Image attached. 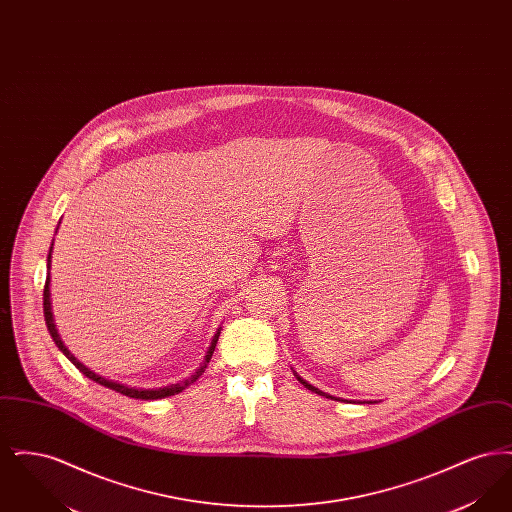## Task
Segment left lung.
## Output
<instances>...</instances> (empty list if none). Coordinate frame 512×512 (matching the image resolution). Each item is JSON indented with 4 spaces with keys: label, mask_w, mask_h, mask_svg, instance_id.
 <instances>
[{
    "label": "left lung",
    "mask_w": 512,
    "mask_h": 512,
    "mask_svg": "<svg viewBox=\"0 0 512 512\" xmlns=\"http://www.w3.org/2000/svg\"><path fill=\"white\" fill-rule=\"evenodd\" d=\"M293 374H295V378H297V380H299V382H301V384H303V386H305L307 390L315 391V393H318V395H324V397H328V399H336V401H345V399H340V397H334V395H330V393H326V391L318 390V388H315L313 384H309L307 380H303V378H301V376H299L297 372H293ZM365 403H368V401H365ZM370 403H372V401H370Z\"/></svg>",
    "instance_id": "obj_1"
}]
</instances>
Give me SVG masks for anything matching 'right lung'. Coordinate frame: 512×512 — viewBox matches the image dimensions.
<instances>
[{"instance_id": "right-lung-1", "label": "right lung", "mask_w": 512, "mask_h": 512, "mask_svg": "<svg viewBox=\"0 0 512 512\" xmlns=\"http://www.w3.org/2000/svg\"><path fill=\"white\" fill-rule=\"evenodd\" d=\"M57 228H59V224H57ZM57 232V230H55ZM51 253H53V244L49 247L48 253V278H46V286H44V317H46V326H48L49 336H51V340L55 341V345L61 349V353L73 363L86 378H90V380H94L96 384L99 386H105V388H109V390L117 391V393H122V395H126V397H132V399H144V401H153V399H165V397H171V395H176V393H180L182 390H186L188 386H192L195 380L205 372V368L209 365V361H211V357H213V351H215V345H217V341H219L220 336V328L217 330V334L213 336V341H211V345H209V349H207V355H205V359H203V363L199 365V368L195 370L192 376H188V378H184V380H180V382H176V384H169V386H161V388H132V386H126V384H122L119 380H109V378H105V376H101L98 372H94V370H90L88 366L84 365V363H80L76 357H74L73 353L69 351V347L63 343L61 340V336H59V332H57V328H55V320H53V313H51V293H49V282H51V276H49V268H51Z\"/></svg>"}]
</instances>
